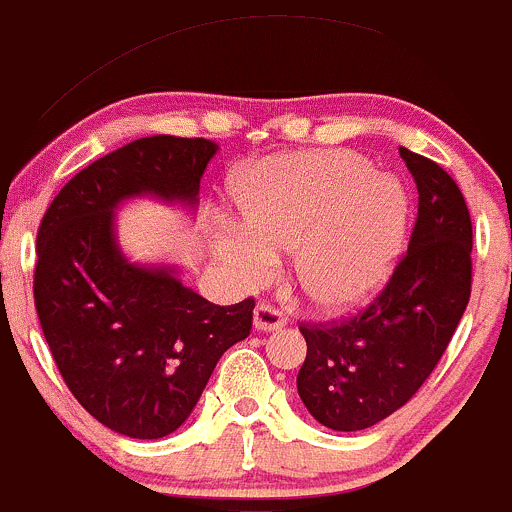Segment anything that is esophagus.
<instances>
[{
  "instance_id": "1",
  "label": "esophagus",
  "mask_w": 512,
  "mask_h": 512,
  "mask_svg": "<svg viewBox=\"0 0 512 512\" xmlns=\"http://www.w3.org/2000/svg\"><path fill=\"white\" fill-rule=\"evenodd\" d=\"M288 323V318L283 315L281 308H276L273 303H258L254 310V325L261 333H271V330L283 328Z\"/></svg>"
}]
</instances>
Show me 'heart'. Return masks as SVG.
I'll list each match as a JSON object with an SVG mask.
<instances>
[{
    "mask_svg": "<svg viewBox=\"0 0 512 512\" xmlns=\"http://www.w3.org/2000/svg\"><path fill=\"white\" fill-rule=\"evenodd\" d=\"M246 226L221 256L246 278L268 276L273 251L295 254V281L320 310L360 308L387 281L407 234V194L352 150L268 157L231 184Z\"/></svg>",
    "mask_w": 512,
    "mask_h": 512,
    "instance_id": "1",
    "label": "heart"
}]
</instances>
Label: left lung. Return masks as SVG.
I'll list each match as a JSON object with an SVG mask.
<instances>
[{
  "instance_id": "1",
  "label": "left lung",
  "mask_w": 512,
  "mask_h": 512,
  "mask_svg": "<svg viewBox=\"0 0 512 512\" xmlns=\"http://www.w3.org/2000/svg\"><path fill=\"white\" fill-rule=\"evenodd\" d=\"M419 192L407 254L350 318L300 323L308 355L298 394L335 431H362L402 409L429 379L471 298L473 226L444 167L399 147Z\"/></svg>"
}]
</instances>
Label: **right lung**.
<instances>
[{
  "label": "right lung",
  "instance_id": "1",
  "mask_svg": "<svg viewBox=\"0 0 512 512\" xmlns=\"http://www.w3.org/2000/svg\"><path fill=\"white\" fill-rule=\"evenodd\" d=\"M214 152L204 138L128 142L56 194L36 236L34 305L56 367L93 419L130 439L179 429L219 357L254 323V298L214 305L175 268L135 266L115 244L123 199L197 204Z\"/></svg>",
  "mask_w": 512,
  "mask_h": 512
}]
</instances>
